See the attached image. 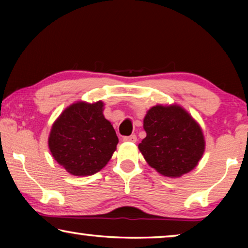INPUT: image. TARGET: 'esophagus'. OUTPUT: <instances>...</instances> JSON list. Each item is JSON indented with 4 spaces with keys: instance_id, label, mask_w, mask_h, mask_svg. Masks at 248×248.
I'll return each mask as SVG.
<instances>
[{
    "instance_id": "1",
    "label": "esophagus",
    "mask_w": 248,
    "mask_h": 248,
    "mask_svg": "<svg viewBox=\"0 0 248 248\" xmlns=\"http://www.w3.org/2000/svg\"><path fill=\"white\" fill-rule=\"evenodd\" d=\"M124 142H136L137 141V136L136 134H131L129 137H124L123 139Z\"/></svg>"
}]
</instances>
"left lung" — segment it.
<instances>
[{"mask_svg":"<svg viewBox=\"0 0 248 248\" xmlns=\"http://www.w3.org/2000/svg\"><path fill=\"white\" fill-rule=\"evenodd\" d=\"M146 137L139 144L148 164L166 177H180L198 165L204 137L198 123L178 105L149 109L143 120Z\"/></svg>","mask_w":248,"mask_h":248,"instance_id":"left-lung-1","label":"left lung"}]
</instances>
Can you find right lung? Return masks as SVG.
Instances as JSON below:
<instances>
[{"instance_id":"1","label":"right lung","mask_w":248,"mask_h":248,"mask_svg":"<svg viewBox=\"0 0 248 248\" xmlns=\"http://www.w3.org/2000/svg\"><path fill=\"white\" fill-rule=\"evenodd\" d=\"M103 110L100 100L78 102L65 108L52 124L50 152L71 175H94L106 166L116 151L118 137Z\"/></svg>"}]
</instances>
